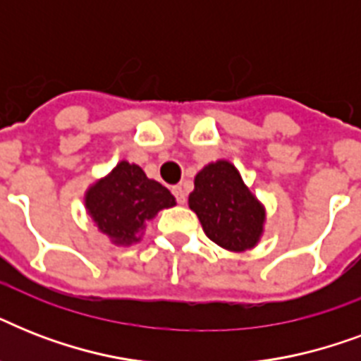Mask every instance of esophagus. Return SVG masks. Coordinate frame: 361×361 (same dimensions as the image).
<instances>
[{
    "mask_svg": "<svg viewBox=\"0 0 361 361\" xmlns=\"http://www.w3.org/2000/svg\"><path fill=\"white\" fill-rule=\"evenodd\" d=\"M172 192H174V197H176V200H178V204H185L187 192H185V189H183V187L174 185V187H172Z\"/></svg>",
    "mask_w": 361,
    "mask_h": 361,
    "instance_id": "34e87169",
    "label": "esophagus"
}]
</instances>
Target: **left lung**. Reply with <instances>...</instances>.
Instances as JSON below:
<instances>
[{"label": "left lung", "mask_w": 361, "mask_h": 361, "mask_svg": "<svg viewBox=\"0 0 361 361\" xmlns=\"http://www.w3.org/2000/svg\"><path fill=\"white\" fill-rule=\"evenodd\" d=\"M189 208L197 214L206 236L226 251H249L264 234L266 209L226 159L206 164L195 176Z\"/></svg>", "instance_id": "obj_1"}]
</instances>
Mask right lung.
<instances>
[{"label": "right lung", "mask_w": 361, "mask_h": 361, "mask_svg": "<svg viewBox=\"0 0 361 361\" xmlns=\"http://www.w3.org/2000/svg\"><path fill=\"white\" fill-rule=\"evenodd\" d=\"M87 215L114 245H135L146 225L176 198L159 181L149 180L138 164L120 161L109 174L87 187Z\"/></svg>", "instance_id": "1"}]
</instances>
